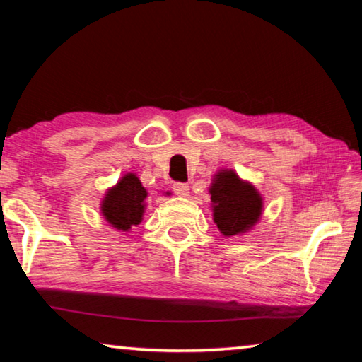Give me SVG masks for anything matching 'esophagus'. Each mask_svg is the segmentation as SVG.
<instances>
[{
    "label": "esophagus",
    "instance_id": "obj_1",
    "mask_svg": "<svg viewBox=\"0 0 362 362\" xmlns=\"http://www.w3.org/2000/svg\"><path fill=\"white\" fill-rule=\"evenodd\" d=\"M173 189L177 196H188L189 193V187L187 183H182V182H175L173 185Z\"/></svg>",
    "mask_w": 362,
    "mask_h": 362
}]
</instances>
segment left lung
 <instances>
[{
	"label": "left lung",
	"instance_id": "1",
	"mask_svg": "<svg viewBox=\"0 0 362 362\" xmlns=\"http://www.w3.org/2000/svg\"><path fill=\"white\" fill-rule=\"evenodd\" d=\"M214 222L225 236L249 230L262 214V198L250 183L243 182L233 170L218 173L211 187Z\"/></svg>",
	"mask_w": 362,
	"mask_h": 362
}]
</instances>
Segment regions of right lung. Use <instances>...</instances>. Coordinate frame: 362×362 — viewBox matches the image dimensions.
I'll list each match as a JSON object with an SVG mask.
<instances>
[{
  "instance_id": "add662e5",
  "label": "right lung",
  "mask_w": 362,
  "mask_h": 362,
  "mask_svg": "<svg viewBox=\"0 0 362 362\" xmlns=\"http://www.w3.org/2000/svg\"><path fill=\"white\" fill-rule=\"evenodd\" d=\"M146 189L134 174H127L108 189L102 203L103 217L115 228L127 231L142 222Z\"/></svg>"
}]
</instances>
